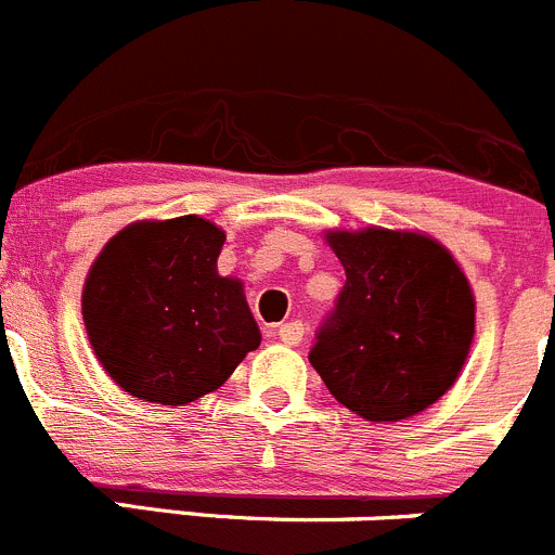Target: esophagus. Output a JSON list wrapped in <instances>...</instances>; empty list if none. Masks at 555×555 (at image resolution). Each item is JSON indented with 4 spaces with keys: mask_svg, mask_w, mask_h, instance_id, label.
<instances>
[{
    "mask_svg": "<svg viewBox=\"0 0 555 555\" xmlns=\"http://www.w3.org/2000/svg\"><path fill=\"white\" fill-rule=\"evenodd\" d=\"M278 337H281L286 346H299L305 337V324L302 321H288V324L278 326Z\"/></svg>",
    "mask_w": 555,
    "mask_h": 555,
    "instance_id": "1",
    "label": "esophagus"
}]
</instances>
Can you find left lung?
<instances>
[{
    "label": "left lung",
    "mask_w": 555,
    "mask_h": 555,
    "mask_svg": "<svg viewBox=\"0 0 555 555\" xmlns=\"http://www.w3.org/2000/svg\"><path fill=\"white\" fill-rule=\"evenodd\" d=\"M346 283L308 360L362 420L398 422L455 384L474 337V297L455 258L422 234L326 236Z\"/></svg>",
    "instance_id": "8db88e82"
}]
</instances>
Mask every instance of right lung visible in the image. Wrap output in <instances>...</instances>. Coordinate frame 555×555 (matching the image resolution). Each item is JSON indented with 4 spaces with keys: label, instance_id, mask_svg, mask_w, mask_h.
Masks as SVG:
<instances>
[{
    "label": "right lung",
    "instance_id": "obj_1",
    "mask_svg": "<svg viewBox=\"0 0 555 555\" xmlns=\"http://www.w3.org/2000/svg\"><path fill=\"white\" fill-rule=\"evenodd\" d=\"M225 234L182 215L114 236L83 286V324L98 360L125 392L184 405L223 387L258 348L240 281L218 274Z\"/></svg>",
    "mask_w": 555,
    "mask_h": 555
}]
</instances>
